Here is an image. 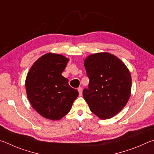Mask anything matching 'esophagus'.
<instances>
[{
    "instance_id": "1",
    "label": "esophagus",
    "mask_w": 154,
    "mask_h": 154,
    "mask_svg": "<svg viewBox=\"0 0 154 154\" xmlns=\"http://www.w3.org/2000/svg\"><path fill=\"white\" fill-rule=\"evenodd\" d=\"M77 90H78V92H79V96H82V90H83L82 88H78V89H77Z\"/></svg>"
}]
</instances>
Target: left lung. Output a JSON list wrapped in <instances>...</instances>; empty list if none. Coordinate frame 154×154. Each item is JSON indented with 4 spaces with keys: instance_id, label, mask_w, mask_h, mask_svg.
Returning a JSON list of instances; mask_svg holds the SVG:
<instances>
[{
    "instance_id": "left-lung-1",
    "label": "left lung",
    "mask_w": 154,
    "mask_h": 154,
    "mask_svg": "<svg viewBox=\"0 0 154 154\" xmlns=\"http://www.w3.org/2000/svg\"><path fill=\"white\" fill-rule=\"evenodd\" d=\"M90 82L83 96L91 111L106 119L118 114L126 105L132 86L131 75L123 62L109 53H97L84 62Z\"/></svg>"
}]
</instances>
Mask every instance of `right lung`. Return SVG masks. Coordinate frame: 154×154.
Wrapping results in <instances>:
<instances>
[{
	"label": "right lung",
	"instance_id": "obj_1",
	"mask_svg": "<svg viewBox=\"0 0 154 154\" xmlns=\"http://www.w3.org/2000/svg\"><path fill=\"white\" fill-rule=\"evenodd\" d=\"M69 59L49 53L38 58L26 79V90L32 107L43 118L58 120L69 113L79 95L62 75Z\"/></svg>",
	"mask_w": 154,
	"mask_h": 154
}]
</instances>
